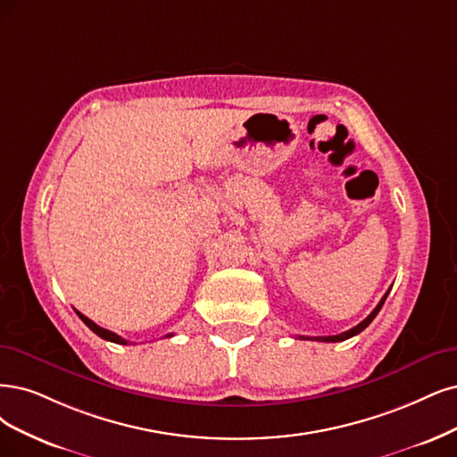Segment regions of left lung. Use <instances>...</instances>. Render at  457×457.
I'll return each mask as SVG.
<instances>
[{
  "label": "left lung",
  "mask_w": 457,
  "mask_h": 457,
  "mask_svg": "<svg viewBox=\"0 0 457 457\" xmlns=\"http://www.w3.org/2000/svg\"><path fill=\"white\" fill-rule=\"evenodd\" d=\"M392 290V288H390ZM390 290H387L386 294H384V297L380 299V303L378 305L375 307V311L370 312L363 322H360L356 328H352V329H348V331H345V333H339V335H331V337H312V341H324V343H341V341H346V339H350V337H353V335H358V333H361L370 322H373L375 320V316L380 312V309H382V305H384V301H386V297H387V294H390ZM299 339H311V337H299Z\"/></svg>",
  "instance_id": "left-lung-1"
}]
</instances>
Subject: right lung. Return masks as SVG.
<instances>
[{"instance_id":"right-lung-1","label":"right lung","mask_w":457,"mask_h":457,"mask_svg":"<svg viewBox=\"0 0 457 457\" xmlns=\"http://www.w3.org/2000/svg\"><path fill=\"white\" fill-rule=\"evenodd\" d=\"M77 314H79V318L82 320V322L84 324H87L96 335H99L101 337V339H105V341H111V343H116V345H128V341L126 339H122V337L120 335H116V333H112V331H109V329H104V328H99L96 322H92V320L90 318H87V316H84V314H80L79 311H75ZM167 337H173V333H169Z\"/></svg>"}]
</instances>
